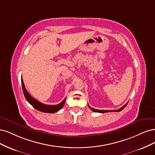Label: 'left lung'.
<instances>
[{
  "mask_svg": "<svg viewBox=\"0 0 155 155\" xmlns=\"http://www.w3.org/2000/svg\"><path fill=\"white\" fill-rule=\"evenodd\" d=\"M127 103L126 105H124V106L123 107H122L121 108H120L119 109H118V110H114V111H112V110H111V111H110V110H99V109H94V108H93V107H91L89 106V107L90 108L93 112H97V113H104L111 112V111H114V112H119V111H122V109L127 106Z\"/></svg>",
  "mask_w": 155,
  "mask_h": 155,
  "instance_id": "8db88e82",
  "label": "left lung"
}]
</instances>
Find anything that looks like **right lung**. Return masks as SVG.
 <instances>
[{
	"label": "right lung",
	"mask_w": 155,
	"mask_h": 155,
	"mask_svg": "<svg viewBox=\"0 0 155 155\" xmlns=\"http://www.w3.org/2000/svg\"><path fill=\"white\" fill-rule=\"evenodd\" d=\"M21 82H22V87L23 89V93L24 94V97L26 98V101L30 104L31 106L35 108L37 110L40 111L41 112L44 113H53L58 111L60 109H61L62 107L64 106V105L65 104V102H66V98H65L63 101L61 102L60 104H57V105H47V104H44L41 102H40L39 101H37L36 99H35L33 98L29 93L28 92V91L26 89V87H25V86L24 84L23 80L21 78Z\"/></svg>",
	"instance_id": "right-lung-1"
}]
</instances>
